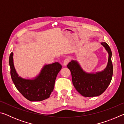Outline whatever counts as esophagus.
<instances>
[{
	"instance_id": "1",
	"label": "esophagus",
	"mask_w": 124,
	"mask_h": 124,
	"mask_svg": "<svg viewBox=\"0 0 124 124\" xmlns=\"http://www.w3.org/2000/svg\"><path fill=\"white\" fill-rule=\"evenodd\" d=\"M69 62H70V59H69V58H66V59L63 61L64 66H66V65H67V64Z\"/></svg>"
}]
</instances>
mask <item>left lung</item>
Instances as JSON below:
<instances>
[{
	"instance_id": "8db88e82",
	"label": "left lung",
	"mask_w": 124,
	"mask_h": 124,
	"mask_svg": "<svg viewBox=\"0 0 124 124\" xmlns=\"http://www.w3.org/2000/svg\"><path fill=\"white\" fill-rule=\"evenodd\" d=\"M109 54L107 66L102 72L87 73L81 68L78 63L72 61L67 65L72 74L73 84L77 91L84 97H95L101 95L110 84L113 76L112 51L105 42L101 43Z\"/></svg>"
}]
</instances>
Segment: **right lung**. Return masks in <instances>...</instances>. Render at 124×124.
Listing matches in <instances>:
<instances>
[{
	"mask_svg": "<svg viewBox=\"0 0 124 124\" xmlns=\"http://www.w3.org/2000/svg\"><path fill=\"white\" fill-rule=\"evenodd\" d=\"M9 65L11 79L16 89L30 101H41L50 97L54 89V82L62 68L59 63L45 65L34 79H25L18 77L13 63V53L10 54Z\"/></svg>",
	"mask_w": 124,
	"mask_h": 124,
	"instance_id": "right-lung-1",
	"label": "right lung"
}]
</instances>
